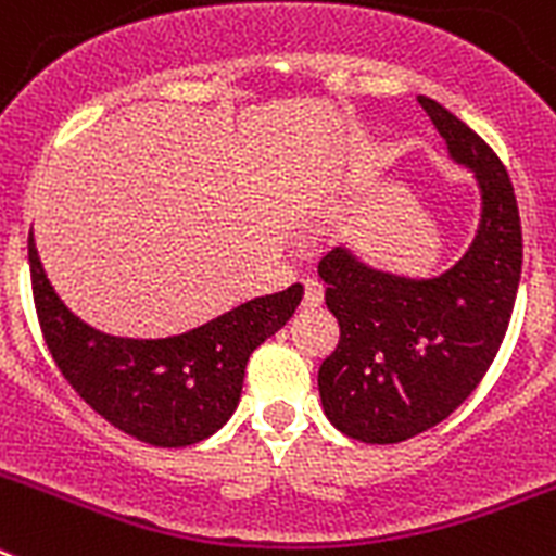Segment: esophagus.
Wrapping results in <instances>:
<instances>
[{
    "label": "esophagus",
    "instance_id": "obj_1",
    "mask_svg": "<svg viewBox=\"0 0 556 556\" xmlns=\"http://www.w3.org/2000/svg\"><path fill=\"white\" fill-rule=\"evenodd\" d=\"M303 308H317L323 303V283L314 281V278H308V281H303Z\"/></svg>",
    "mask_w": 556,
    "mask_h": 556
}]
</instances>
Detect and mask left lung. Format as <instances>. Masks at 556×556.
<instances>
[{"instance_id":"obj_1","label":"left lung","mask_w":556,"mask_h":556,"mask_svg":"<svg viewBox=\"0 0 556 556\" xmlns=\"http://www.w3.org/2000/svg\"><path fill=\"white\" fill-rule=\"evenodd\" d=\"M473 172L481 217L459 262L434 278H409L333 248L317 267L339 345L320 365L326 417L358 443L390 445L424 434L479 387L493 365L518 294L523 236L509 175L493 150L454 113L417 97Z\"/></svg>"}]
</instances>
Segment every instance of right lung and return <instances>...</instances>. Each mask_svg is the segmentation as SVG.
I'll list each match as a JSON object with an SVG mask.
<instances>
[{
	"label": "right lung",
	"instance_id": "right-lung-1",
	"mask_svg": "<svg viewBox=\"0 0 556 556\" xmlns=\"http://www.w3.org/2000/svg\"><path fill=\"white\" fill-rule=\"evenodd\" d=\"M27 250L38 323L58 370L108 424L159 448L194 445L228 424L250 353L287 326L303 298L301 283H292L178 337H111L58 298L33 233Z\"/></svg>",
	"mask_w": 556,
	"mask_h": 556
}]
</instances>
